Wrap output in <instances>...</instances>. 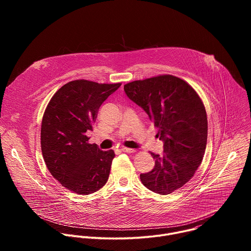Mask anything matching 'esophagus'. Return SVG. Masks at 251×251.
<instances>
[{"label":"esophagus","mask_w":251,"mask_h":251,"mask_svg":"<svg viewBox=\"0 0 251 251\" xmlns=\"http://www.w3.org/2000/svg\"><path fill=\"white\" fill-rule=\"evenodd\" d=\"M121 151L125 152V153H135L136 152L135 149H130V148H122Z\"/></svg>","instance_id":"esophagus-1"}]
</instances>
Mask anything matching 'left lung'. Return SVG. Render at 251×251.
Returning a JSON list of instances; mask_svg holds the SVG:
<instances>
[{"label":"left lung","instance_id":"left-lung-1","mask_svg":"<svg viewBox=\"0 0 251 251\" xmlns=\"http://www.w3.org/2000/svg\"><path fill=\"white\" fill-rule=\"evenodd\" d=\"M126 95L148 114L164 142L162 155L151 172L140 178L150 191L169 195L187 184L202 161L207 140V118L195 89L174 75H159L124 85Z\"/></svg>","mask_w":251,"mask_h":251}]
</instances>
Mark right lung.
I'll use <instances>...</instances> for the list:
<instances>
[{
  "mask_svg": "<svg viewBox=\"0 0 251 251\" xmlns=\"http://www.w3.org/2000/svg\"><path fill=\"white\" fill-rule=\"evenodd\" d=\"M121 83L74 80L60 87L45 111L41 146L56 181L78 195L100 190L108 180L114 151H101L85 135L92 130L101 104Z\"/></svg>",
  "mask_w": 251,
  "mask_h": 251,
  "instance_id": "obj_1",
  "label": "right lung"
}]
</instances>
